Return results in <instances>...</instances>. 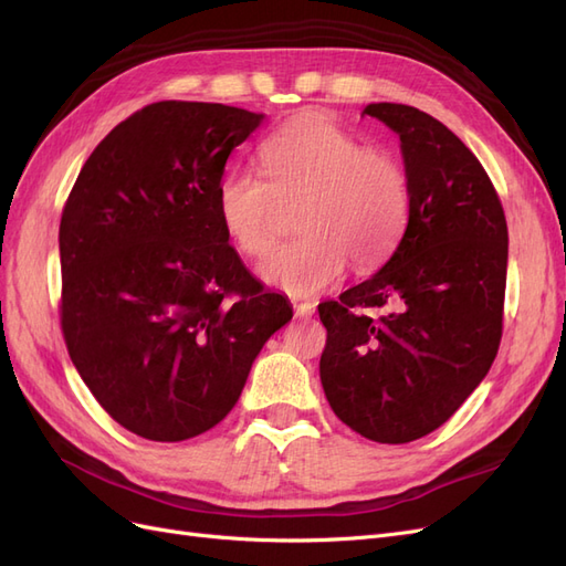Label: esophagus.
I'll use <instances>...</instances> for the list:
<instances>
[{
	"label": "esophagus",
	"instance_id": "1",
	"mask_svg": "<svg viewBox=\"0 0 566 566\" xmlns=\"http://www.w3.org/2000/svg\"><path fill=\"white\" fill-rule=\"evenodd\" d=\"M294 313H296V317H311L315 313V303L313 301H296Z\"/></svg>",
	"mask_w": 566,
	"mask_h": 566
}]
</instances>
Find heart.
Returning <instances> with one entry per match:
<instances>
[{
  "instance_id": "obj_1",
  "label": "heart",
  "mask_w": 566,
  "mask_h": 566,
  "mask_svg": "<svg viewBox=\"0 0 566 566\" xmlns=\"http://www.w3.org/2000/svg\"><path fill=\"white\" fill-rule=\"evenodd\" d=\"M265 178L230 170L216 206L239 253L263 258L277 241L284 208L301 234L272 253L261 277L292 296H313L342 280L348 263L367 272L389 258L408 228L412 191L400 160L322 113L284 123L261 144Z\"/></svg>"
}]
</instances>
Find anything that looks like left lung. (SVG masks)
I'll use <instances>...</instances> for the list:
<instances>
[{
    "label": "left lung",
    "mask_w": 566,
    "mask_h": 566,
    "mask_svg": "<svg viewBox=\"0 0 566 566\" xmlns=\"http://www.w3.org/2000/svg\"><path fill=\"white\" fill-rule=\"evenodd\" d=\"M365 113L400 137L412 208L384 268L317 305L319 379L353 431L410 443L448 422L495 360L507 222L489 172L441 120L386 102Z\"/></svg>",
    "instance_id": "1"
}]
</instances>
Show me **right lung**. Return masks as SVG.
<instances>
[{
  "label": "right lung",
  "instance_id": "add662e5",
  "mask_svg": "<svg viewBox=\"0 0 566 566\" xmlns=\"http://www.w3.org/2000/svg\"><path fill=\"white\" fill-rule=\"evenodd\" d=\"M263 113L156 102L118 123L63 206L61 332L96 402L142 439L216 427L292 319L224 234V164Z\"/></svg>",
  "mask_w": 566,
  "mask_h": 566
}]
</instances>
